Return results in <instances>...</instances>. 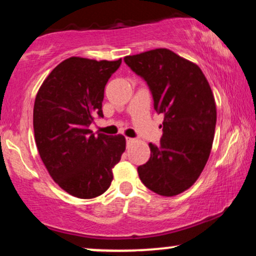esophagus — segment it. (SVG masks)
Masks as SVG:
<instances>
[{"label": "esophagus", "mask_w": 256, "mask_h": 256, "mask_svg": "<svg viewBox=\"0 0 256 256\" xmlns=\"http://www.w3.org/2000/svg\"><path fill=\"white\" fill-rule=\"evenodd\" d=\"M134 142H136V140H134V138H130V137L126 138V144H128V146H130Z\"/></svg>", "instance_id": "34e87169"}]
</instances>
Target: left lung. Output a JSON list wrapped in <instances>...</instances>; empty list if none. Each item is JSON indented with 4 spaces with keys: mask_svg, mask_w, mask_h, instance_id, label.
I'll list each match as a JSON object with an SVG mask.
<instances>
[{
    "mask_svg": "<svg viewBox=\"0 0 256 256\" xmlns=\"http://www.w3.org/2000/svg\"><path fill=\"white\" fill-rule=\"evenodd\" d=\"M124 61L148 84L154 110L162 114L160 144L149 143L150 158L137 171L152 192L176 196L204 171L216 124L214 96L196 64L166 48L128 55Z\"/></svg>",
    "mask_w": 256,
    "mask_h": 256,
    "instance_id": "left-lung-1",
    "label": "left lung"
}]
</instances>
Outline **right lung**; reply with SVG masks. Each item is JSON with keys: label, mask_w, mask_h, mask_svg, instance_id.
Wrapping results in <instances>:
<instances>
[{"label": "right lung", "mask_w": 256, "mask_h": 256, "mask_svg": "<svg viewBox=\"0 0 256 256\" xmlns=\"http://www.w3.org/2000/svg\"><path fill=\"white\" fill-rule=\"evenodd\" d=\"M120 64L122 58H66L49 73L34 100L40 156L55 183L78 198L102 195L125 152L122 134H95L89 128L96 116H104V86Z\"/></svg>", "instance_id": "right-lung-1"}]
</instances>
